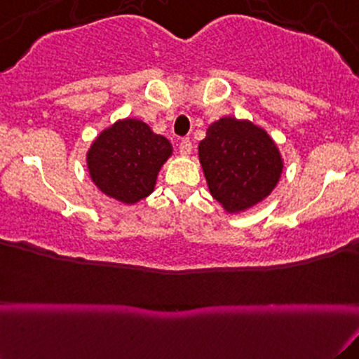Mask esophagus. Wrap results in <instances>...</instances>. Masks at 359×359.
I'll return each instance as SVG.
<instances>
[{"label": "esophagus", "instance_id": "esophagus-1", "mask_svg": "<svg viewBox=\"0 0 359 359\" xmlns=\"http://www.w3.org/2000/svg\"><path fill=\"white\" fill-rule=\"evenodd\" d=\"M179 150H180V154H182L184 156L191 155V151H192V143H191V140H189V138H184L182 142H180Z\"/></svg>", "mask_w": 359, "mask_h": 359}]
</instances>
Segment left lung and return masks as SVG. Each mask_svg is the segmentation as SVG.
<instances>
[{
	"mask_svg": "<svg viewBox=\"0 0 359 359\" xmlns=\"http://www.w3.org/2000/svg\"><path fill=\"white\" fill-rule=\"evenodd\" d=\"M197 151L209 192L229 214L265 201L283 172L277 143L250 119L224 116L211 123Z\"/></svg>",
	"mask_w": 359,
	"mask_h": 359,
	"instance_id": "obj_1",
	"label": "left lung"
}]
</instances>
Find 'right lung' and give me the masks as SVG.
<instances>
[{
    "label": "right lung",
    "instance_id": "obj_1",
    "mask_svg": "<svg viewBox=\"0 0 359 359\" xmlns=\"http://www.w3.org/2000/svg\"><path fill=\"white\" fill-rule=\"evenodd\" d=\"M172 151V143L142 119L123 118L94 138L86 163L93 184L106 197L133 205L155 191Z\"/></svg>",
    "mask_w": 359,
    "mask_h": 359
}]
</instances>
